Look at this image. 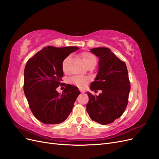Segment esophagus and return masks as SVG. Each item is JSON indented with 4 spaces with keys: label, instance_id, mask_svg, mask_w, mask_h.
<instances>
[{
    "label": "esophagus",
    "instance_id": "34e87169",
    "mask_svg": "<svg viewBox=\"0 0 159 159\" xmlns=\"http://www.w3.org/2000/svg\"><path fill=\"white\" fill-rule=\"evenodd\" d=\"M80 91H81V93L85 92V91H84V90H83V89H80Z\"/></svg>",
    "mask_w": 159,
    "mask_h": 159
}]
</instances>
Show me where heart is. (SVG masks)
I'll use <instances>...</instances> for the list:
<instances>
[{"label":"heart","mask_w":159,"mask_h":159,"mask_svg":"<svg viewBox=\"0 0 159 159\" xmlns=\"http://www.w3.org/2000/svg\"><path fill=\"white\" fill-rule=\"evenodd\" d=\"M81 57H82L83 61L84 64L87 66L89 64L91 63V62H96V57L95 56L89 52H84L81 55ZM70 57H67L63 61L62 63V68H63L64 71H67L68 70V62L69 61ZM90 78L87 76H81V75H75L71 77L70 80V81L73 84H75V85L80 88H84L88 84L89 82Z\"/></svg>","instance_id":"b5f03b06"}]
</instances>
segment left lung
Returning a JSON list of instances; mask_svg holds the SVG:
<instances>
[{
    "label": "left lung",
    "mask_w": 159,
    "mask_h": 159,
    "mask_svg": "<svg viewBox=\"0 0 159 159\" xmlns=\"http://www.w3.org/2000/svg\"><path fill=\"white\" fill-rule=\"evenodd\" d=\"M90 52L99 57V70L90 89H101L99 95L87 92L86 110L90 118L102 125L113 123L125 110L130 92V81L125 63L107 48H94Z\"/></svg>",
    "instance_id": "1"
}]
</instances>
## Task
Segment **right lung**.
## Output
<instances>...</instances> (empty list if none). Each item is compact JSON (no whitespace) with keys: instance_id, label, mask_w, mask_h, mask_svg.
Here are the masks:
<instances>
[{"instance_id":"right-lung-1","label":"right lung","mask_w":159,"mask_h":159,"mask_svg":"<svg viewBox=\"0 0 159 159\" xmlns=\"http://www.w3.org/2000/svg\"><path fill=\"white\" fill-rule=\"evenodd\" d=\"M76 46H46L27 61L25 68L24 92L34 117L44 124L64 122L80 94L78 88L67 84L61 93L56 88L64 76L62 63Z\"/></svg>"}]
</instances>
